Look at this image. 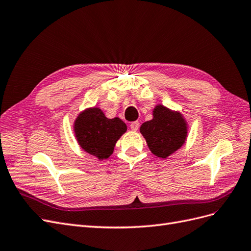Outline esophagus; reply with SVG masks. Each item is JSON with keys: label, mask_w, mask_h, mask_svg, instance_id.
Returning <instances> with one entry per match:
<instances>
[{"label": "esophagus", "mask_w": 251, "mask_h": 251, "mask_svg": "<svg viewBox=\"0 0 251 251\" xmlns=\"http://www.w3.org/2000/svg\"><path fill=\"white\" fill-rule=\"evenodd\" d=\"M139 126H140V123L137 122V121H134V122H132V123L130 124V128H131V130H133V131H136L137 129H139Z\"/></svg>", "instance_id": "34e87169"}]
</instances>
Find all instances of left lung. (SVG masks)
Masks as SVG:
<instances>
[{
  "label": "left lung",
  "mask_w": 251,
  "mask_h": 251,
  "mask_svg": "<svg viewBox=\"0 0 251 251\" xmlns=\"http://www.w3.org/2000/svg\"><path fill=\"white\" fill-rule=\"evenodd\" d=\"M152 120L142 124L140 131L153 154L167 158L181 148L188 136V123L179 111L157 104Z\"/></svg>",
  "instance_id": "8db88e82"
}]
</instances>
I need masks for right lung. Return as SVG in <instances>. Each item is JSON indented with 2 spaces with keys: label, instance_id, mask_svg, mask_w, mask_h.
<instances>
[{
  "label": "right lung",
  "instance_id": "add662e5",
  "mask_svg": "<svg viewBox=\"0 0 251 251\" xmlns=\"http://www.w3.org/2000/svg\"><path fill=\"white\" fill-rule=\"evenodd\" d=\"M127 130L119 118L108 119L99 107H90L80 112L74 122L76 140L86 153L99 160L108 158L116 143Z\"/></svg>",
  "mask_w": 251,
  "mask_h": 251
}]
</instances>
